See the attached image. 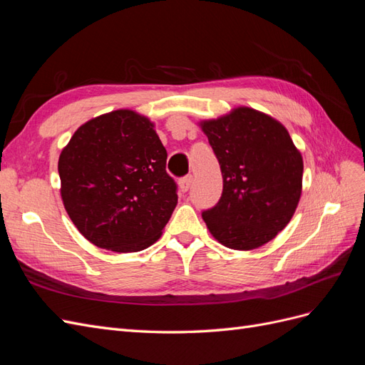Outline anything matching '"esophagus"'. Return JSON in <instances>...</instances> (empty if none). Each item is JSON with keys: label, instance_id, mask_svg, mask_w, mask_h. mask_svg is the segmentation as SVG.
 <instances>
[{"label": "esophagus", "instance_id": "1", "mask_svg": "<svg viewBox=\"0 0 365 365\" xmlns=\"http://www.w3.org/2000/svg\"><path fill=\"white\" fill-rule=\"evenodd\" d=\"M192 182H193V176H192V175L184 176V178L180 180V190H181V192H187V190L190 189Z\"/></svg>", "mask_w": 365, "mask_h": 365}]
</instances>
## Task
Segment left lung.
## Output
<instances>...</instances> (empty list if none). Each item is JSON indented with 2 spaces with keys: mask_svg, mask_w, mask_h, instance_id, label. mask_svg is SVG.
Returning <instances> with one entry per match:
<instances>
[{
  "mask_svg": "<svg viewBox=\"0 0 365 365\" xmlns=\"http://www.w3.org/2000/svg\"><path fill=\"white\" fill-rule=\"evenodd\" d=\"M222 172L219 202L204 210L210 233L231 250L248 251L272 240L302 196L303 158L275 118L240 106L201 121Z\"/></svg>",
  "mask_w": 365,
  "mask_h": 365,
  "instance_id": "obj_1",
  "label": "left lung"
}]
</instances>
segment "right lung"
Returning <instances> with one entry per match:
<instances>
[{"label":"right lung","mask_w":365,"mask_h":365,"mask_svg":"<svg viewBox=\"0 0 365 365\" xmlns=\"http://www.w3.org/2000/svg\"><path fill=\"white\" fill-rule=\"evenodd\" d=\"M152 121L130 109L91 118L61 152L63 207L98 248L141 251L160 239L178 202Z\"/></svg>","instance_id":"1"}]
</instances>
